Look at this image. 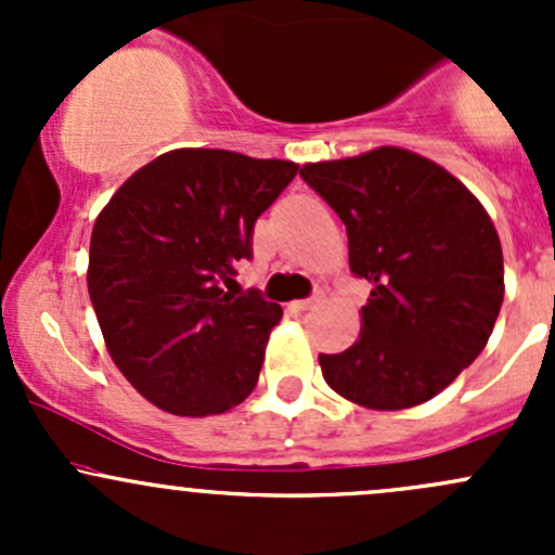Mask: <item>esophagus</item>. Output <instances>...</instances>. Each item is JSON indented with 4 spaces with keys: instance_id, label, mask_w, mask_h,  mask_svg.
Masks as SVG:
<instances>
[{
    "instance_id": "esophagus-1",
    "label": "esophagus",
    "mask_w": 555,
    "mask_h": 555,
    "mask_svg": "<svg viewBox=\"0 0 555 555\" xmlns=\"http://www.w3.org/2000/svg\"><path fill=\"white\" fill-rule=\"evenodd\" d=\"M319 300H322V295H311V298H306V300H295L293 304V309L295 311H309V309H313V306L319 304Z\"/></svg>"
}]
</instances>
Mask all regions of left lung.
<instances>
[{"label":"left lung","mask_w":555,"mask_h":555,"mask_svg":"<svg viewBox=\"0 0 555 555\" xmlns=\"http://www.w3.org/2000/svg\"><path fill=\"white\" fill-rule=\"evenodd\" d=\"M300 177L340 217L351 273L373 287L360 340L319 354L324 382L376 411L433 400L473 365L500 317L494 222L456 177L400 147L309 164Z\"/></svg>","instance_id":"1"}]
</instances>
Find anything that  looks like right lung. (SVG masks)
<instances>
[{"label": "right lung", "instance_id": "obj_1", "mask_svg": "<svg viewBox=\"0 0 555 555\" xmlns=\"http://www.w3.org/2000/svg\"><path fill=\"white\" fill-rule=\"evenodd\" d=\"M295 173L289 160L173 150L128 177L99 215L88 295L109 357L153 405L211 416L255 389L282 306L231 287L257 217Z\"/></svg>", "mask_w": 555, "mask_h": 555}]
</instances>
